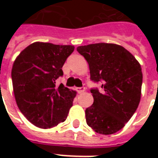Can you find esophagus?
I'll return each instance as SVG.
<instances>
[{"instance_id":"obj_1","label":"esophagus","mask_w":158,"mask_h":158,"mask_svg":"<svg viewBox=\"0 0 158 158\" xmlns=\"http://www.w3.org/2000/svg\"><path fill=\"white\" fill-rule=\"evenodd\" d=\"M85 90V87H79V88H77V91H78L79 94H81V93L84 92Z\"/></svg>"}]
</instances>
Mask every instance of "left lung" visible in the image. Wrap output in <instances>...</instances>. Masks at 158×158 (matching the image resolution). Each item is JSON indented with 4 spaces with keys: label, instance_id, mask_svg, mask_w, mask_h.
<instances>
[{
    "label": "left lung",
    "instance_id": "1",
    "mask_svg": "<svg viewBox=\"0 0 158 158\" xmlns=\"http://www.w3.org/2000/svg\"><path fill=\"white\" fill-rule=\"evenodd\" d=\"M89 64L90 79L102 81V90L90 89L94 102L86 108L87 124L96 133L112 135L124 127L139 106L142 71L135 57L116 44L96 43L77 48Z\"/></svg>",
    "mask_w": 158,
    "mask_h": 158
}]
</instances>
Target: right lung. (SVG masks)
<instances>
[{
	"instance_id": "right-lung-1",
	"label": "right lung",
	"mask_w": 158,
	"mask_h": 158,
	"mask_svg": "<svg viewBox=\"0 0 158 158\" xmlns=\"http://www.w3.org/2000/svg\"><path fill=\"white\" fill-rule=\"evenodd\" d=\"M73 45L35 42L20 52L13 62L12 80L16 102L23 116L36 127L51 129L64 122L76 91L56 80Z\"/></svg>"
}]
</instances>
